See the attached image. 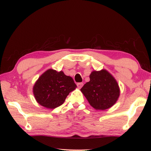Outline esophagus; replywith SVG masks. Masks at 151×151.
<instances>
[{"label": "esophagus", "mask_w": 151, "mask_h": 151, "mask_svg": "<svg viewBox=\"0 0 151 151\" xmlns=\"http://www.w3.org/2000/svg\"><path fill=\"white\" fill-rule=\"evenodd\" d=\"M83 85H84V84H83V83H81V82H80V83H78L77 84V87L79 88V89H81L82 86H83Z\"/></svg>", "instance_id": "obj_1"}]
</instances>
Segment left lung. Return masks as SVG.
Returning a JSON list of instances; mask_svg holds the SVG:
<instances>
[{"label": "left lung", "instance_id": "1", "mask_svg": "<svg viewBox=\"0 0 151 151\" xmlns=\"http://www.w3.org/2000/svg\"><path fill=\"white\" fill-rule=\"evenodd\" d=\"M90 81L86 83L81 91L89 103L96 110H104L111 107L119 96L117 82L107 70L93 71Z\"/></svg>", "mask_w": 151, "mask_h": 151}]
</instances>
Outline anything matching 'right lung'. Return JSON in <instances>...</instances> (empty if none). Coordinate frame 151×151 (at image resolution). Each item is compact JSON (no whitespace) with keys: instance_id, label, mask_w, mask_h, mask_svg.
<instances>
[{"instance_id":"obj_1","label":"right lung","mask_w":151,"mask_h":151,"mask_svg":"<svg viewBox=\"0 0 151 151\" xmlns=\"http://www.w3.org/2000/svg\"><path fill=\"white\" fill-rule=\"evenodd\" d=\"M76 88L73 79L63 71L49 69L38 78L33 88L37 102L47 108L60 106L67 96Z\"/></svg>"}]
</instances>
